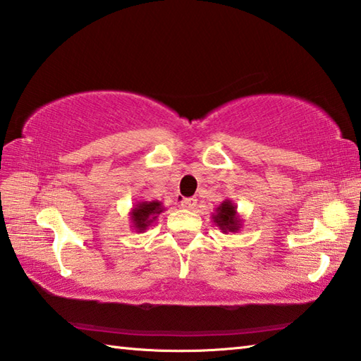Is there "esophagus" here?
Returning <instances> with one entry per match:
<instances>
[{"mask_svg": "<svg viewBox=\"0 0 361 361\" xmlns=\"http://www.w3.org/2000/svg\"><path fill=\"white\" fill-rule=\"evenodd\" d=\"M195 205H197V199H194V197H188V199L181 200V208H185V209H192Z\"/></svg>", "mask_w": 361, "mask_h": 361, "instance_id": "34e87169", "label": "esophagus"}]
</instances>
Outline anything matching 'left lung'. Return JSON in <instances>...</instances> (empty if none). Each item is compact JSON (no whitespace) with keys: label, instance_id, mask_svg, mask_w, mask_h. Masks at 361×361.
<instances>
[{"label":"left lung","instance_id":"left-lung-1","mask_svg":"<svg viewBox=\"0 0 361 361\" xmlns=\"http://www.w3.org/2000/svg\"><path fill=\"white\" fill-rule=\"evenodd\" d=\"M212 219L222 233H237L243 227V219L237 212V205L231 199H226L219 203V207H216Z\"/></svg>","mask_w":361,"mask_h":361}]
</instances>
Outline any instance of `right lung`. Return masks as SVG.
<instances>
[{
	"instance_id": "right-lung-1",
	"label": "right lung",
	"mask_w": 361,
	"mask_h": 361,
	"mask_svg": "<svg viewBox=\"0 0 361 361\" xmlns=\"http://www.w3.org/2000/svg\"><path fill=\"white\" fill-rule=\"evenodd\" d=\"M164 205L159 200H140L130 208L129 218H130V227L137 233H143L149 226L154 224L158 216L164 212Z\"/></svg>"
}]
</instances>
